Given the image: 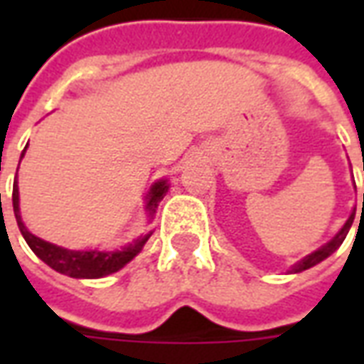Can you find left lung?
I'll return each instance as SVG.
<instances>
[{
	"label": "left lung",
	"instance_id": "8db88e82",
	"mask_svg": "<svg viewBox=\"0 0 364 364\" xmlns=\"http://www.w3.org/2000/svg\"><path fill=\"white\" fill-rule=\"evenodd\" d=\"M363 210H364V195H363ZM353 220H355V213L349 216V220L345 222L343 228L339 230V234H337V236L333 237L329 244H326L323 247H320V250H316V252L310 253V255H308V257H304V259L300 261V263H296V265L292 267V271H290V273H300V271H306V269L314 267L316 263H320V261H323L326 257H328V255H331V253L336 252L337 247L343 244V240H345V236H347L349 228H351Z\"/></svg>",
	"mask_w": 364,
	"mask_h": 364
}]
</instances>
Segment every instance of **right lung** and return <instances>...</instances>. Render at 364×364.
<instances>
[{
	"instance_id": "1",
	"label": "right lung",
	"mask_w": 364,
	"mask_h": 364,
	"mask_svg": "<svg viewBox=\"0 0 364 364\" xmlns=\"http://www.w3.org/2000/svg\"><path fill=\"white\" fill-rule=\"evenodd\" d=\"M25 154V150H23ZM23 158V156H21ZM167 193V183L159 181L151 187L150 195H148V213L154 214L156 208H158L159 200L164 198V195ZM1 197V195H0ZM13 210H15V218H17V226H19L21 234L25 237V242L28 244V247L35 252L36 257L52 267L54 271H58L62 274H68V277H74V279H101V277H107V274L117 273L119 269H122L127 265L128 261L134 259L138 253L142 252L144 244L148 242V236L136 240L134 244H130L128 247H124L122 252H70V250H62L58 245H52L48 242H44L41 237L33 236L25 224L21 220L19 214V189H17V177H15V185H13Z\"/></svg>"
}]
</instances>
